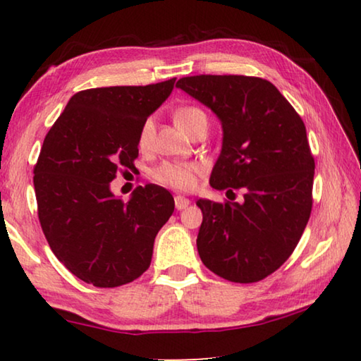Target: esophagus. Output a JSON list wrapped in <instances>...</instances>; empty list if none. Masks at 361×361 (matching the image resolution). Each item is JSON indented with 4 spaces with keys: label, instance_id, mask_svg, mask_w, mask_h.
<instances>
[{
    "label": "esophagus",
    "instance_id": "obj_1",
    "mask_svg": "<svg viewBox=\"0 0 361 361\" xmlns=\"http://www.w3.org/2000/svg\"><path fill=\"white\" fill-rule=\"evenodd\" d=\"M189 204H191L189 202V199L183 197V195H175V209L176 210H185Z\"/></svg>",
    "mask_w": 361,
    "mask_h": 361
}]
</instances>
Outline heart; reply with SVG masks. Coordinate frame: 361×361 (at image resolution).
Wrapping results in <instances>:
<instances>
[{"mask_svg": "<svg viewBox=\"0 0 361 361\" xmlns=\"http://www.w3.org/2000/svg\"><path fill=\"white\" fill-rule=\"evenodd\" d=\"M173 119L176 126L183 132L191 135L195 127L207 124V114L202 109L192 105H185L175 109ZM154 142V121L151 118L143 121L138 132V148L140 151L151 149ZM200 167L194 162H162L161 166L152 170V178L164 186L178 189V191H189L197 183V175Z\"/></svg>", "mask_w": 361, "mask_h": 361, "instance_id": "heart-1", "label": "heart"}]
</instances>
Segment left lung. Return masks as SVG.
<instances>
[{
  "mask_svg": "<svg viewBox=\"0 0 361 361\" xmlns=\"http://www.w3.org/2000/svg\"><path fill=\"white\" fill-rule=\"evenodd\" d=\"M176 87L221 121L223 148L212 188L243 191L240 204L197 200L204 216L200 259L229 282H259L295 252L312 212L315 162L304 122L262 78L186 76Z\"/></svg>",
  "mask_w": 361,
  "mask_h": 361,
  "instance_id": "left-lung-1",
  "label": "left lung"
}]
</instances>
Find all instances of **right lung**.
<instances>
[{
  "label": "right lung",
  "mask_w": 361,
  "mask_h": 361,
  "mask_svg": "<svg viewBox=\"0 0 361 361\" xmlns=\"http://www.w3.org/2000/svg\"><path fill=\"white\" fill-rule=\"evenodd\" d=\"M175 79L81 90L44 138L33 170L38 218L57 259L85 283L114 288L138 279L172 216L167 189L138 186L124 202L109 183L133 167L140 127L172 94Z\"/></svg>",
  "instance_id": "1"
}]
</instances>
